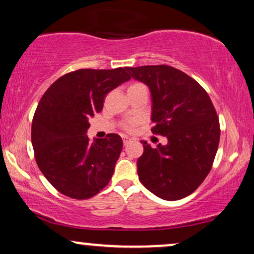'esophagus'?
I'll list each match as a JSON object with an SVG mask.
<instances>
[{
	"instance_id": "obj_1",
	"label": "esophagus",
	"mask_w": 254,
	"mask_h": 254,
	"mask_svg": "<svg viewBox=\"0 0 254 254\" xmlns=\"http://www.w3.org/2000/svg\"><path fill=\"white\" fill-rule=\"evenodd\" d=\"M130 141H131V139L129 138V137H123V143H124V145L129 144Z\"/></svg>"
}]
</instances>
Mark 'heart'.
I'll list each match as a JSON object with an SVG mask.
<instances>
[{
    "instance_id": "b5f03b06",
    "label": "heart",
    "mask_w": 254,
    "mask_h": 254,
    "mask_svg": "<svg viewBox=\"0 0 254 254\" xmlns=\"http://www.w3.org/2000/svg\"><path fill=\"white\" fill-rule=\"evenodd\" d=\"M136 84H138V83H136ZM138 123L139 122L137 121V119H129V121H125L122 123V129L125 131H132L133 129H135V127L138 125Z\"/></svg>"
}]
</instances>
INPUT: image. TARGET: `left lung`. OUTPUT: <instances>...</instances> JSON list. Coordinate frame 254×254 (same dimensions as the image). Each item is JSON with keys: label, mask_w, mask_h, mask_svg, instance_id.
Returning <instances> with one entry per match:
<instances>
[{"label": "left lung", "mask_w": 254, "mask_h": 254, "mask_svg": "<svg viewBox=\"0 0 254 254\" xmlns=\"http://www.w3.org/2000/svg\"><path fill=\"white\" fill-rule=\"evenodd\" d=\"M125 69L150 88L151 132L168 139L157 148L142 141L139 180L162 199H182L204 182L214 164L221 133L216 110L205 89L179 69L165 64Z\"/></svg>", "instance_id": "obj_1"}]
</instances>
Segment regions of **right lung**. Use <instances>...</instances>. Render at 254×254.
I'll return each instance as SVG.
<instances>
[{
    "label": "right lung",
    "instance_id": "obj_1",
    "mask_svg": "<svg viewBox=\"0 0 254 254\" xmlns=\"http://www.w3.org/2000/svg\"><path fill=\"white\" fill-rule=\"evenodd\" d=\"M130 78L125 68L78 69L55 81L40 99L32 121L34 157L64 196L88 199L110 183L123 141L107 133L92 142L86 132L107 93Z\"/></svg>",
    "mask_w": 254,
    "mask_h": 254
}]
</instances>
